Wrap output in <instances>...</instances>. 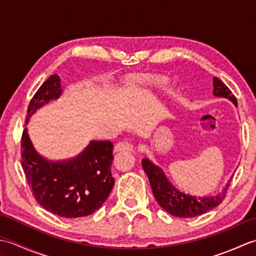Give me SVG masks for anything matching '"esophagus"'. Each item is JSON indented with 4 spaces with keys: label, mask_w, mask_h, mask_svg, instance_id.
<instances>
[{
    "label": "esophagus",
    "mask_w": 256,
    "mask_h": 256,
    "mask_svg": "<svg viewBox=\"0 0 256 256\" xmlns=\"http://www.w3.org/2000/svg\"><path fill=\"white\" fill-rule=\"evenodd\" d=\"M116 152H132L134 150V145L131 144L130 142H120L116 145Z\"/></svg>",
    "instance_id": "obj_1"
}]
</instances>
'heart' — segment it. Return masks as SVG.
Wrapping results in <instances>:
<instances>
[{
    "label": "heart",
    "instance_id": "b5f03b06",
    "mask_svg": "<svg viewBox=\"0 0 256 256\" xmlns=\"http://www.w3.org/2000/svg\"><path fill=\"white\" fill-rule=\"evenodd\" d=\"M152 84L155 86H158V88H162V86H164V82H162V81H154V82H152Z\"/></svg>",
    "mask_w": 256,
    "mask_h": 256
}]
</instances>
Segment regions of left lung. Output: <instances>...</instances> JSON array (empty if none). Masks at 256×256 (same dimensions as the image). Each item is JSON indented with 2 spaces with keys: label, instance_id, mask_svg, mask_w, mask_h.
Listing matches in <instances>:
<instances>
[{
  "label": "left lung",
  "instance_id": "left-lung-1",
  "mask_svg": "<svg viewBox=\"0 0 256 256\" xmlns=\"http://www.w3.org/2000/svg\"><path fill=\"white\" fill-rule=\"evenodd\" d=\"M214 94L216 96L226 98L238 106L234 94L216 77L214 78ZM142 166L150 179V187L157 202L168 214L178 218H192V216L206 214V211L216 208L226 198L232 180L231 177L224 190L218 194L212 196V197H196V196L180 192L176 187H174L166 178L162 168L153 164L148 158L142 160Z\"/></svg>",
  "mask_w": 256,
  "mask_h": 256
}]
</instances>
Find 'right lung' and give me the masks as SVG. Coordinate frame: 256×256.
<instances>
[{"instance_id": "add662e5", "label": "right lung", "mask_w": 256, "mask_h": 256, "mask_svg": "<svg viewBox=\"0 0 256 256\" xmlns=\"http://www.w3.org/2000/svg\"><path fill=\"white\" fill-rule=\"evenodd\" d=\"M60 77L50 76L32 98L25 123L32 114L62 94ZM20 164L32 196L47 211L64 218H79L101 208L114 184L111 165L113 144L92 140L74 160L50 162L37 153L24 128Z\"/></svg>"}]
</instances>
